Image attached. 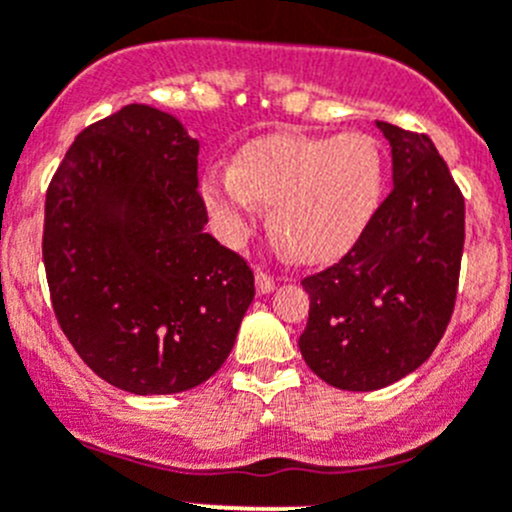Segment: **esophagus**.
Masks as SVG:
<instances>
[{
    "instance_id": "obj_1",
    "label": "esophagus",
    "mask_w": 512,
    "mask_h": 512,
    "mask_svg": "<svg viewBox=\"0 0 512 512\" xmlns=\"http://www.w3.org/2000/svg\"><path fill=\"white\" fill-rule=\"evenodd\" d=\"M255 280H257V292H262V295H265V292H272L277 285V277L270 275V272H265V270L257 272Z\"/></svg>"
}]
</instances>
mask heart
<instances>
[{
	"label": "heart",
	"instance_id": "1",
	"mask_svg": "<svg viewBox=\"0 0 512 512\" xmlns=\"http://www.w3.org/2000/svg\"><path fill=\"white\" fill-rule=\"evenodd\" d=\"M382 190V155L360 132L337 137L275 135L255 140L230 172H210L205 202L225 240L240 242L255 202L270 205L277 240L305 262L345 250L370 220Z\"/></svg>",
	"mask_w": 512,
	"mask_h": 512
}]
</instances>
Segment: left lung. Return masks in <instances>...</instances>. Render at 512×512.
Instances as JSON below:
<instances>
[{
    "mask_svg": "<svg viewBox=\"0 0 512 512\" xmlns=\"http://www.w3.org/2000/svg\"><path fill=\"white\" fill-rule=\"evenodd\" d=\"M377 127L393 147V192L335 265L302 277V357L352 393L388 388L433 355L453 317L465 245V197L433 140Z\"/></svg>",
    "mask_w": 512,
    "mask_h": 512,
    "instance_id": "8db88e82",
    "label": "left lung"
}]
</instances>
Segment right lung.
Segmentation results:
<instances>
[{"mask_svg":"<svg viewBox=\"0 0 512 512\" xmlns=\"http://www.w3.org/2000/svg\"><path fill=\"white\" fill-rule=\"evenodd\" d=\"M197 152L172 114L127 104L79 132L44 197L54 317L84 365L127 393L210 380L255 297L245 257L202 230Z\"/></svg>","mask_w":512,"mask_h":512,"instance_id":"right-lung-1","label":"right lung"}]
</instances>
